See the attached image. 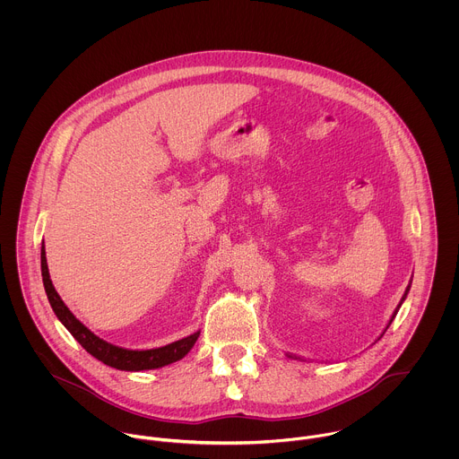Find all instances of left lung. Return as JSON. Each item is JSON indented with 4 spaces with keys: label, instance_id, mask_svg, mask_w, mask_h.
<instances>
[{
    "label": "left lung",
    "instance_id": "obj_1",
    "mask_svg": "<svg viewBox=\"0 0 459 459\" xmlns=\"http://www.w3.org/2000/svg\"><path fill=\"white\" fill-rule=\"evenodd\" d=\"M410 284H411V281H410ZM410 284H408V286H406V290H404V295H403V297H401V300H399V304H397V307H395V311H394V313H393V318H391V320H389V324H387V327H385V330H387V328H389V325H391V324H393V320H394V318H395V315H397V311H399V307H401V304H403V302H404V299H406V295H408V291H410ZM385 330H384V332H385ZM382 335H384V333H382ZM288 357H291V359H297V357H293V355H288Z\"/></svg>",
    "mask_w": 459,
    "mask_h": 459
}]
</instances>
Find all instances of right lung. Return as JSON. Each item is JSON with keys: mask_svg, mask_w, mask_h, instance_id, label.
<instances>
[{"mask_svg": "<svg viewBox=\"0 0 459 459\" xmlns=\"http://www.w3.org/2000/svg\"><path fill=\"white\" fill-rule=\"evenodd\" d=\"M40 263H42V281L44 288L49 299V304L58 316V320L65 325L66 330L74 335V339L95 359L104 362L106 366H111L120 371H144V369H157L168 364H173L180 359H184L195 342L199 337V330L178 339L175 342H169L160 348H152V350H127L117 344H111L99 335H95L88 327H84L66 307L65 302L60 299L58 291L53 286V281L49 277V268H48V260H46V247L42 242V251H40Z\"/></svg>", "mask_w": 459, "mask_h": 459, "instance_id": "add662e5", "label": "right lung"}]
</instances>
